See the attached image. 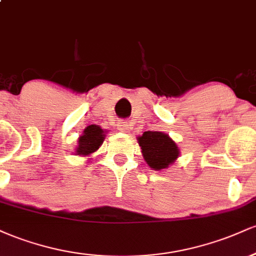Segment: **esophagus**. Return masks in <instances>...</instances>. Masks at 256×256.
Masks as SVG:
<instances>
[{
  "mask_svg": "<svg viewBox=\"0 0 256 256\" xmlns=\"http://www.w3.org/2000/svg\"><path fill=\"white\" fill-rule=\"evenodd\" d=\"M118 128L122 132H128V124L126 122H118Z\"/></svg>",
  "mask_w": 256,
  "mask_h": 256,
  "instance_id": "1",
  "label": "esophagus"
}]
</instances>
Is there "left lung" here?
<instances>
[{
	"mask_svg": "<svg viewBox=\"0 0 256 256\" xmlns=\"http://www.w3.org/2000/svg\"><path fill=\"white\" fill-rule=\"evenodd\" d=\"M137 140L146 162L155 171L167 168L179 156L176 142L164 132L146 131Z\"/></svg>",
	"mask_w": 256,
	"mask_h": 256,
	"instance_id": "1",
	"label": "left lung"
}]
</instances>
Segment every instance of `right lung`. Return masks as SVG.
Here are the masks:
<instances>
[{
  "label": "right lung",
  "instance_id": "1",
  "mask_svg": "<svg viewBox=\"0 0 256 256\" xmlns=\"http://www.w3.org/2000/svg\"><path fill=\"white\" fill-rule=\"evenodd\" d=\"M104 131L100 126H88L84 130L83 134L78 138V146L76 149V152L78 155H83V156L92 154L104 143Z\"/></svg>",
  "mask_w": 256,
  "mask_h": 256
}]
</instances>
